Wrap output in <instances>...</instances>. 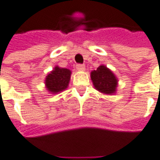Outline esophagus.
<instances>
[{
    "instance_id": "obj_1",
    "label": "esophagus",
    "mask_w": 160,
    "mask_h": 160,
    "mask_svg": "<svg viewBox=\"0 0 160 160\" xmlns=\"http://www.w3.org/2000/svg\"><path fill=\"white\" fill-rule=\"evenodd\" d=\"M77 69L80 71H83V70H85V65L84 64H77Z\"/></svg>"
}]
</instances>
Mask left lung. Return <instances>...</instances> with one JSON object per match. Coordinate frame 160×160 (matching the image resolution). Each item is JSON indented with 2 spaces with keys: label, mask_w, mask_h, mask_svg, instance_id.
<instances>
[{
  "label": "left lung",
  "mask_w": 160,
  "mask_h": 160,
  "mask_svg": "<svg viewBox=\"0 0 160 160\" xmlns=\"http://www.w3.org/2000/svg\"><path fill=\"white\" fill-rule=\"evenodd\" d=\"M91 81L95 89L103 94H114L118 86V79L114 73L106 66L100 65L96 69L91 71Z\"/></svg>",
  "instance_id": "8db88e82"
}]
</instances>
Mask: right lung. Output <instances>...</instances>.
I'll return each instance as SVG.
<instances>
[{
	"mask_svg": "<svg viewBox=\"0 0 160 160\" xmlns=\"http://www.w3.org/2000/svg\"><path fill=\"white\" fill-rule=\"evenodd\" d=\"M71 71L68 69L56 66L45 78V85L49 92L57 94L66 90L70 80Z\"/></svg>",
	"mask_w": 160,
	"mask_h": 160,
	"instance_id": "add662e5",
	"label": "right lung"
}]
</instances>
